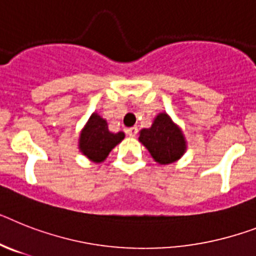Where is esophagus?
<instances>
[{
    "instance_id": "34e87169",
    "label": "esophagus",
    "mask_w": 256,
    "mask_h": 256,
    "mask_svg": "<svg viewBox=\"0 0 256 256\" xmlns=\"http://www.w3.org/2000/svg\"><path fill=\"white\" fill-rule=\"evenodd\" d=\"M137 132H138V128H137V126H132V128H128V130H126L128 136L130 137H136Z\"/></svg>"
}]
</instances>
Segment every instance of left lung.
Returning <instances> with one entry per match:
<instances>
[{"label":"left lung","instance_id":"8db88e82","mask_svg":"<svg viewBox=\"0 0 256 256\" xmlns=\"http://www.w3.org/2000/svg\"><path fill=\"white\" fill-rule=\"evenodd\" d=\"M138 141L160 164H174L187 150V141L183 130L166 112L158 114L150 128L140 130Z\"/></svg>","mask_w":256,"mask_h":256}]
</instances>
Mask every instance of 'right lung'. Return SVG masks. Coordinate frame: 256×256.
Here are the masks:
<instances>
[{"label":"right lung","instance_id":"right-lung-1","mask_svg":"<svg viewBox=\"0 0 256 256\" xmlns=\"http://www.w3.org/2000/svg\"><path fill=\"white\" fill-rule=\"evenodd\" d=\"M126 133H114L108 130L107 120L96 112H92L88 123L82 128L78 138V149L94 164H102L110 152L122 142Z\"/></svg>","mask_w":256,"mask_h":256}]
</instances>
